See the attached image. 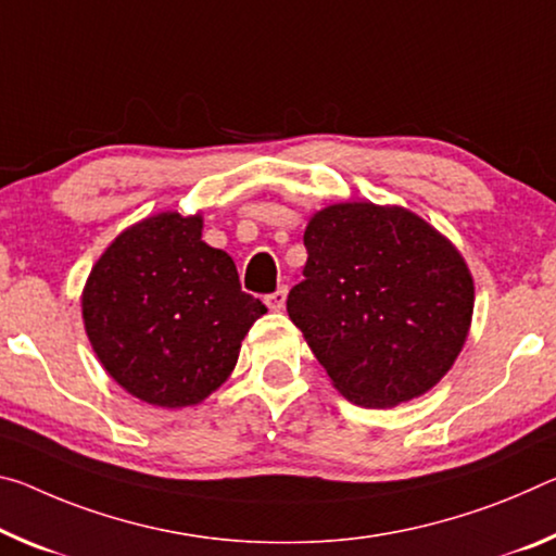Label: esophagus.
Wrapping results in <instances>:
<instances>
[{
    "label": "esophagus",
    "mask_w": 556,
    "mask_h": 556,
    "mask_svg": "<svg viewBox=\"0 0 556 556\" xmlns=\"http://www.w3.org/2000/svg\"><path fill=\"white\" fill-rule=\"evenodd\" d=\"M264 302H267L271 312H281V309H285V302H287V287H279L277 292L267 294V296H264Z\"/></svg>",
    "instance_id": "34e87169"
}]
</instances>
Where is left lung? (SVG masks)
I'll return each instance as SVG.
<instances>
[{"instance_id":"8db88e82","label":"left lung","mask_w":556,"mask_h":556,"mask_svg":"<svg viewBox=\"0 0 556 556\" xmlns=\"http://www.w3.org/2000/svg\"><path fill=\"white\" fill-rule=\"evenodd\" d=\"M289 319L349 401L391 408L451 371L475 287L460 252L403 207L341 202L304 232Z\"/></svg>"}]
</instances>
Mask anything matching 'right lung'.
<instances>
[{"instance_id": "1", "label": "right lung", "mask_w": 556, "mask_h": 556, "mask_svg": "<svg viewBox=\"0 0 556 556\" xmlns=\"http://www.w3.org/2000/svg\"><path fill=\"white\" fill-rule=\"evenodd\" d=\"M202 217L161 213L116 237L84 289L96 356L136 399L182 408L232 374L267 312L242 292L232 257L200 240Z\"/></svg>"}]
</instances>
